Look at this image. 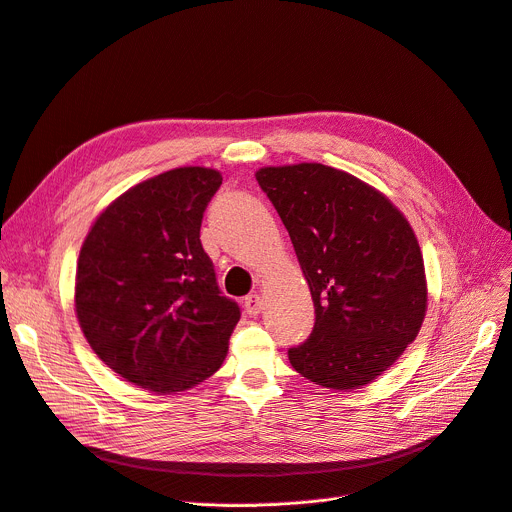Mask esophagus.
<instances>
[{
  "instance_id": "esophagus-1",
  "label": "esophagus",
  "mask_w": 512,
  "mask_h": 512,
  "mask_svg": "<svg viewBox=\"0 0 512 512\" xmlns=\"http://www.w3.org/2000/svg\"><path fill=\"white\" fill-rule=\"evenodd\" d=\"M244 309H247L249 316H257L259 311L263 309V299L259 295H249L244 297Z\"/></svg>"
}]
</instances>
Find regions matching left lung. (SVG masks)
<instances>
[{"label": "left lung", "mask_w": 512, "mask_h": 512, "mask_svg": "<svg viewBox=\"0 0 512 512\" xmlns=\"http://www.w3.org/2000/svg\"><path fill=\"white\" fill-rule=\"evenodd\" d=\"M255 177L291 236L316 309L314 330L288 360L328 389L372 383L425 320V263L410 224L379 190L320 163Z\"/></svg>", "instance_id": "obj_1"}]
</instances>
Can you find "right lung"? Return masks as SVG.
I'll return each instance as SVG.
<instances>
[{
    "mask_svg": "<svg viewBox=\"0 0 512 512\" xmlns=\"http://www.w3.org/2000/svg\"><path fill=\"white\" fill-rule=\"evenodd\" d=\"M221 175L180 167L106 207L77 263L75 309L87 343L125 381L154 393L203 383L224 364L240 307L219 291L201 244Z\"/></svg>",
    "mask_w": 512,
    "mask_h": 512,
    "instance_id": "add662e5",
    "label": "right lung"
}]
</instances>
